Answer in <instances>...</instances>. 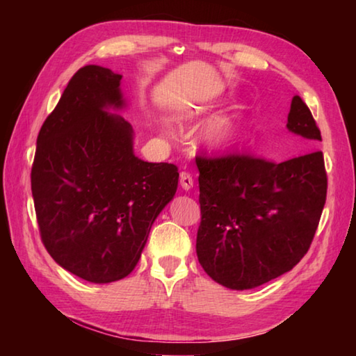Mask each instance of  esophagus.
Instances as JSON below:
<instances>
[{
	"instance_id": "esophagus-1",
	"label": "esophagus",
	"mask_w": 356,
	"mask_h": 356,
	"mask_svg": "<svg viewBox=\"0 0 356 356\" xmlns=\"http://www.w3.org/2000/svg\"><path fill=\"white\" fill-rule=\"evenodd\" d=\"M180 186H182L184 190H190L193 186V176L188 171L180 172Z\"/></svg>"
}]
</instances>
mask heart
Instances as JSON below:
<instances>
[{"label": "heart", "instance_id": "b5f03b06", "mask_svg": "<svg viewBox=\"0 0 356 356\" xmlns=\"http://www.w3.org/2000/svg\"><path fill=\"white\" fill-rule=\"evenodd\" d=\"M231 135H232V122L227 118L213 119L212 122L206 125V129L202 131L204 141L212 147L222 146V144L227 143Z\"/></svg>", "mask_w": 356, "mask_h": 356}]
</instances>
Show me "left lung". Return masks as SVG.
Segmentation results:
<instances>
[{"instance_id":"1","label":"left lung","mask_w":356,"mask_h":356,"mask_svg":"<svg viewBox=\"0 0 356 356\" xmlns=\"http://www.w3.org/2000/svg\"><path fill=\"white\" fill-rule=\"evenodd\" d=\"M287 129L311 141L321 130L300 95ZM201 222L196 252L229 289H252L292 270L308 252L327 201L322 150L272 161L250 154L196 155Z\"/></svg>"}]
</instances>
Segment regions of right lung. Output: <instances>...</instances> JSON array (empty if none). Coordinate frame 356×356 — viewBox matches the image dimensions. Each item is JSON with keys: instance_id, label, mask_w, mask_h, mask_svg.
<instances>
[{"instance_id": "obj_1", "label": "right lung", "mask_w": 356, "mask_h": 356, "mask_svg": "<svg viewBox=\"0 0 356 356\" xmlns=\"http://www.w3.org/2000/svg\"><path fill=\"white\" fill-rule=\"evenodd\" d=\"M120 78L100 65H84L70 78L42 124L31 168L42 243L89 282L131 273L179 182L176 165L135 156L130 124L104 111L124 105Z\"/></svg>"}]
</instances>
